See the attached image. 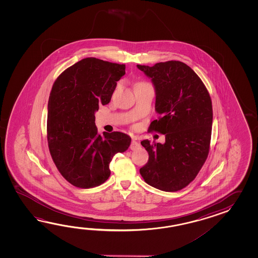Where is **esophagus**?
Instances as JSON below:
<instances>
[{"mask_svg": "<svg viewBox=\"0 0 258 258\" xmlns=\"http://www.w3.org/2000/svg\"><path fill=\"white\" fill-rule=\"evenodd\" d=\"M139 147H140V144H139L138 141H137V139H133V140H132L131 147H130L132 150H136V149L139 148Z\"/></svg>", "mask_w": 258, "mask_h": 258, "instance_id": "1", "label": "esophagus"}]
</instances>
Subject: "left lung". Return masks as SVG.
Masks as SVG:
<instances>
[{
  "label": "left lung",
  "mask_w": 258,
  "mask_h": 258,
  "mask_svg": "<svg viewBox=\"0 0 258 258\" xmlns=\"http://www.w3.org/2000/svg\"><path fill=\"white\" fill-rule=\"evenodd\" d=\"M137 68L151 78L159 120L148 131L165 135L164 144L141 142L148 152L140 169L145 181L165 192L186 187L197 177L209 156L213 110L209 91L191 67L168 60Z\"/></svg>",
  "instance_id": "8db88e82"
}]
</instances>
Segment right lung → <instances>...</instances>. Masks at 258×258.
<instances>
[{
    "label": "right lung",
    "mask_w": 258,
    "mask_h": 258,
    "mask_svg": "<svg viewBox=\"0 0 258 258\" xmlns=\"http://www.w3.org/2000/svg\"><path fill=\"white\" fill-rule=\"evenodd\" d=\"M125 64L96 58L79 60L62 72L48 103L49 153L66 181L79 188L99 186L110 175L115 154L122 153L131 137L121 132L98 134L95 112L108 104Z\"/></svg>",
    "instance_id": "1"
}]
</instances>
